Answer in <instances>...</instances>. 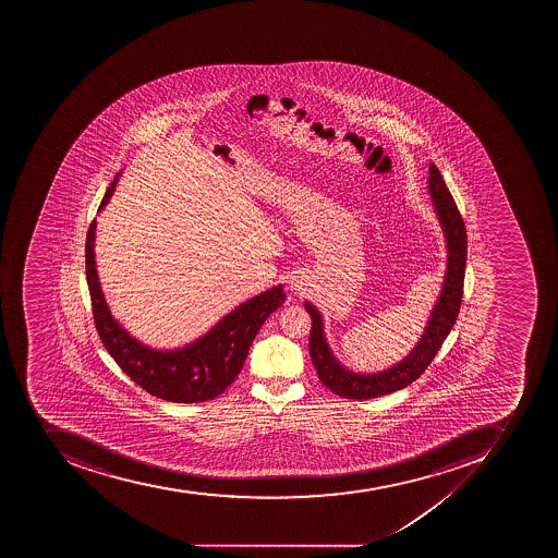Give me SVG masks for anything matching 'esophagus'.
<instances>
[{
  "label": "esophagus",
  "mask_w": 558,
  "mask_h": 558,
  "mask_svg": "<svg viewBox=\"0 0 558 558\" xmlns=\"http://www.w3.org/2000/svg\"><path fill=\"white\" fill-rule=\"evenodd\" d=\"M291 288L299 294L305 293L308 288V277L305 274H299V276L293 277V281H291Z\"/></svg>",
  "instance_id": "obj_1"
}]
</instances>
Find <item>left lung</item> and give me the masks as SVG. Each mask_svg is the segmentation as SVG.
Here are the masks:
<instances>
[{
    "label": "left lung",
    "instance_id": "1",
    "mask_svg": "<svg viewBox=\"0 0 558 558\" xmlns=\"http://www.w3.org/2000/svg\"><path fill=\"white\" fill-rule=\"evenodd\" d=\"M427 183H429V194L433 197L436 216L447 241V272H445L441 293L438 302L435 303V308L430 312L426 329L417 345L413 347L407 357L378 374H355L347 369L335 357L326 342L320 312L312 303L305 302V311L311 314L312 319L311 338H308L312 363L316 366L323 386L347 400H369V398L391 395L410 386L413 380H417L426 372L430 361L435 360V355L444 345L445 338L450 333L459 316L462 293H464L462 288H464L465 253H468L464 221L453 203L452 194L448 192L444 175L435 163L429 166Z\"/></svg>",
    "mask_w": 558,
    "mask_h": 558
}]
</instances>
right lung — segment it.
Wrapping results in <instances>:
<instances>
[{"mask_svg": "<svg viewBox=\"0 0 558 558\" xmlns=\"http://www.w3.org/2000/svg\"><path fill=\"white\" fill-rule=\"evenodd\" d=\"M119 175L106 190L99 211L113 195ZM94 239L96 220L88 227L85 272L93 300L94 325L102 345L120 368L146 392L172 403H203L225 392L244 366L259 326L284 303L282 286H274L233 308L195 342L172 351H157L131 337L111 316L97 277Z\"/></svg>", "mask_w": 558, "mask_h": 558, "instance_id": "obj_1", "label": "right lung"}]
</instances>
